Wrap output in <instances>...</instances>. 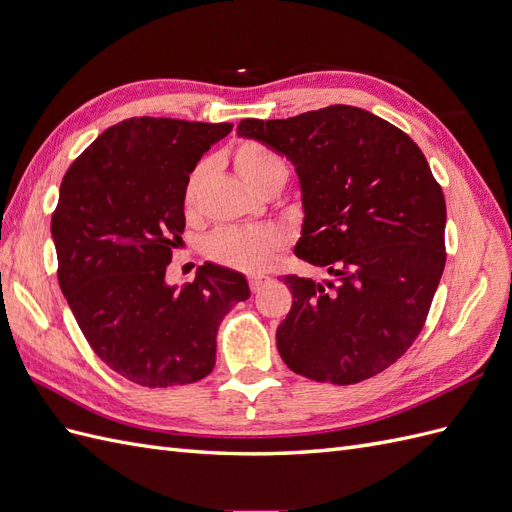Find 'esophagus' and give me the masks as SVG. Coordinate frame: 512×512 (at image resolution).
Masks as SVG:
<instances>
[{
	"mask_svg": "<svg viewBox=\"0 0 512 512\" xmlns=\"http://www.w3.org/2000/svg\"><path fill=\"white\" fill-rule=\"evenodd\" d=\"M267 282V275H250V288L256 292Z\"/></svg>",
	"mask_w": 512,
	"mask_h": 512,
	"instance_id": "obj_1",
	"label": "esophagus"
}]
</instances>
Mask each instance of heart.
<instances>
[{
  "label": "heart",
  "instance_id": "1",
  "mask_svg": "<svg viewBox=\"0 0 512 512\" xmlns=\"http://www.w3.org/2000/svg\"><path fill=\"white\" fill-rule=\"evenodd\" d=\"M235 168L241 179L250 185L252 190L262 188L271 181H286L288 168L286 162L277 153L265 145L247 141L241 143L235 151ZM207 166L198 164L185 181L183 198L185 205L192 207L200 192V185L205 181ZM280 232L269 226L256 228H224L218 230L207 243V252L213 260L222 262L226 267L239 271H262L265 269L277 247H280Z\"/></svg>",
  "mask_w": 512,
  "mask_h": 512
}]
</instances>
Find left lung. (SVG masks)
Here are the masks:
<instances>
[{
    "instance_id": "1",
    "label": "left lung",
    "mask_w": 512,
    "mask_h": 512,
    "mask_svg": "<svg viewBox=\"0 0 512 512\" xmlns=\"http://www.w3.org/2000/svg\"><path fill=\"white\" fill-rule=\"evenodd\" d=\"M237 136L294 166L303 207L294 254L327 273L284 277L292 307L275 335L282 361L331 384L380 374L421 333L446 262V203L423 151L348 104L243 119Z\"/></svg>"
}]
</instances>
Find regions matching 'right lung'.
I'll use <instances>...</instances> for the list:
<instances>
[{"mask_svg": "<svg viewBox=\"0 0 512 512\" xmlns=\"http://www.w3.org/2000/svg\"><path fill=\"white\" fill-rule=\"evenodd\" d=\"M232 123L134 117L104 130L61 181L51 235L59 286L89 346L134 384H190L211 374L215 335L245 275L215 262L192 284H168L185 228L192 168Z\"/></svg>", "mask_w": 512, "mask_h": 512, "instance_id": "right-lung-1", "label": "right lung"}]
</instances>
